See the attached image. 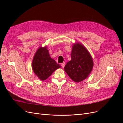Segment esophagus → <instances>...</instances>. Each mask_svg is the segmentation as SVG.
Segmentation results:
<instances>
[{
    "label": "esophagus",
    "instance_id": "34e87169",
    "mask_svg": "<svg viewBox=\"0 0 123 123\" xmlns=\"http://www.w3.org/2000/svg\"><path fill=\"white\" fill-rule=\"evenodd\" d=\"M61 66H62V68H64V67H65V62H64L63 63H62V64H61Z\"/></svg>",
    "mask_w": 123,
    "mask_h": 123
}]
</instances>
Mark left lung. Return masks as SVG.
Listing matches in <instances>:
<instances>
[{
	"instance_id": "1",
	"label": "left lung",
	"mask_w": 123,
	"mask_h": 123,
	"mask_svg": "<svg viewBox=\"0 0 123 123\" xmlns=\"http://www.w3.org/2000/svg\"><path fill=\"white\" fill-rule=\"evenodd\" d=\"M71 60L65 66L64 70L71 80L79 83L88 77L93 67L91 56L83 44L76 43L72 46Z\"/></svg>"
}]
</instances>
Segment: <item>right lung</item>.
<instances>
[{
  "instance_id": "1",
  "label": "right lung",
  "mask_w": 123,
  "mask_h": 123,
  "mask_svg": "<svg viewBox=\"0 0 123 123\" xmlns=\"http://www.w3.org/2000/svg\"><path fill=\"white\" fill-rule=\"evenodd\" d=\"M32 67L33 72L41 80L47 79L55 71L61 68L52 58L47 47H39L33 57Z\"/></svg>"
}]
</instances>
